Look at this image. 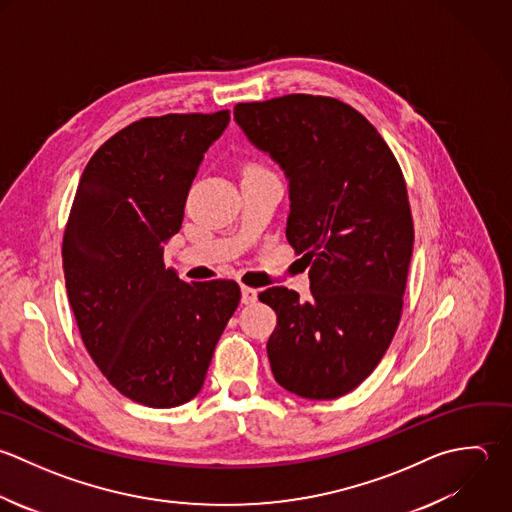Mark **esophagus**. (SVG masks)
<instances>
[{"label":"esophagus","mask_w":512,"mask_h":512,"mask_svg":"<svg viewBox=\"0 0 512 512\" xmlns=\"http://www.w3.org/2000/svg\"><path fill=\"white\" fill-rule=\"evenodd\" d=\"M241 301H243L245 305H253V303L257 301V289H253V287H243V289H241Z\"/></svg>","instance_id":"obj_1"}]
</instances>
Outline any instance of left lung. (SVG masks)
Returning <instances> with one entry per match:
<instances>
[{"label": "left lung", "mask_w": 512, "mask_h": 512, "mask_svg": "<svg viewBox=\"0 0 512 512\" xmlns=\"http://www.w3.org/2000/svg\"><path fill=\"white\" fill-rule=\"evenodd\" d=\"M235 121L289 179L287 241L307 259L311 297L269 287L267 343L275 381L303 399L359 387L387 353L403 313L413 217L403 171L351 105L291 93L237 103Z\"/></svg>", "instance_id": "8db88e82"}]
</instances>
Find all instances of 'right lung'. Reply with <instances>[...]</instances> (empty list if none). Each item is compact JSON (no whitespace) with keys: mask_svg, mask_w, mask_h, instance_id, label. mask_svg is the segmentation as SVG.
I'll return each mask as SVG.
<instances>
[{"mask_svg":"<svg viewBox=\"0 0 512 512\" xmlns=\"http://www.w3.org/2000/svg\"><path fill=\"white\" fill-rule=\"evenodd\" d=\"M227 123V109L133 121L93 153L69 211L61 255L83 345L145 407H179L201 391L241 301L231 279L189 285L163 263L203 153Z\"/></svg>","mask_w":512,"mask_h":512,"instance_id":"obj_1","label":"right lung"}]
</instances>
